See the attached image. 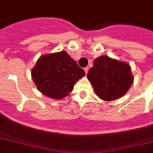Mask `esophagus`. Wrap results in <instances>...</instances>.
Masks as SVG:
<instances>
[{"mask_svg":"<svg viewBox=\"0 0 153 153\" xmlns=\"http://www.w3.org/2000/svg\"><path fill=\"white\" fill-rule=\"evenodd\" d=\"M88 69H89L88 67H85V68H84V70H85V74L88 73Z\"/></svg>","mask_w":153,"mask_h":153,"instance_id":"1","label":"esophagus"}]
</instances>
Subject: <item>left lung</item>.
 <instances>
[{
	"mask_svg": "<svg viewBox=\"0 0 153 153\" xmlns=\"http://www.w3.org/2000/svg\"><path fill=\"white\" fill-rule=\"evenodd\" d=\"M87 77L96 94L107 101L124 95L133 82L130 65L106 56L94 60Z\"/></svg>",
	"mask_w": 153,
	"mask_h": 153,
	"instance_id": "8db88e82",
	"label": "left lung"
}]
</instances>
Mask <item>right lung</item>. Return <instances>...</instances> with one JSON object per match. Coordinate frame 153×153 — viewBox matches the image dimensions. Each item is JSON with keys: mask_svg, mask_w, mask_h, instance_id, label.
<instances>
[{"mask_svg": "<svg viewBox=\"0 0 153 153\" xmlns=\"http://www.w3.org/2000/svg\"><path fill=\"white\" fill-rule=\"evenodd\" d=\"M85 75V71L65 51L42 56L31 71L38 90L53 99L68 96Z\"/></svg>", "mask_w": 153, "mask_h": 153, "instance_id": "obj_1", "label": "right lung"}]
</instances>
